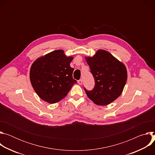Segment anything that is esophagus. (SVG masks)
<instances>
[{
  "label": "esophagus",
  "mask_w": 155,
  "mask_h": 155,
  "mask_svg": "<svg viewBox=\"0 0 155 155\" xmlns=\"http://www.w3.org/2000/svg\"><path fill=\"white\" fill-rule=\"evenodd\" d=\"M78 83L80 85H81V84H82V80H78Z\"/></svg>",
  "instance_id": "1"
}]
</instances>
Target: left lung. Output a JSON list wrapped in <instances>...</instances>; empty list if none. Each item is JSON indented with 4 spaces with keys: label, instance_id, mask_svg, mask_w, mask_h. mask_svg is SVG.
I'll use <instances>...</instances> for the list:
<instances>
[{
    "label": "left lung",
    "instance_id": "obj_1",
    "mask_svg": "<svg viewBox=\"0 0 155 155\" xmlns=\"http://www.w3.org/2000/svg\"><path fill=\"white\" fill-rule=\"evenodd\" d=\"M85 59L95 81L92 90L84 87L87 97L99 105L112 102L121 95L126 84L127 74L125 65L103 50H99L93 57Z\"/></svg>",
    "mask_w": 155,
    "mask_h": 155
}]
</instances>
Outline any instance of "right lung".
I'll return each mask as SVG.
<instances>
[{
    "mask_svg": "<svg viewBox=\"0 0 155 155\" xmlns=\"http://www.w3.org/2000/svg\"><path fill=\"white\" fill-rule=\"evenodd\" d=\"M73 57L66 56L58 50L37 59L30 70V80L34 90L43 101L56 103L64 98L77 81L73 78L70 66Z\"/></svg>",
    "mask_w": 155,
    "mask_h": 155,
    "instance_id": "add662e5",
    "label": "right lung"
}]
</instances>
